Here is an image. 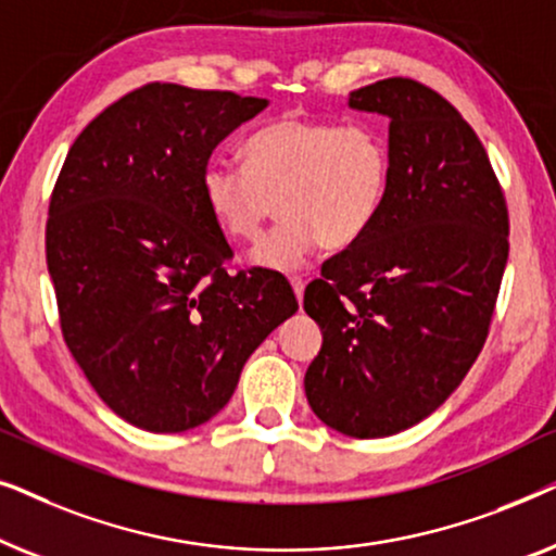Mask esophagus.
<instances>
[{"label": "esophagus", "mask_w": 556, "mask_h": 556, "mask_svg": "<svg viewBox=\"0 0 556 556\" xmlns=\"http://www.w3.org/2000/svg\"><path fill=\"white\" fill-rule=\"evenodd\" d=\"M291 286H293V293H295V299H303V288H306V280L303 278H299V276H293L291 278Z\"/></svg>", "instance_id": "34e87169"}]
</instances>
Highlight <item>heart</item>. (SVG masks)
Listing matches in <instances>:
<instances>
[{"label":"heart","instance_id":"heart-1","mask_svg":"<svg viewBox=\"0 0 556 556\" xmlns=\"http://www.w3.org/2000/svg\"><path fill=\"white\" fill-rule=\"evenodd\" d=\"M242 159L245 166L227 159L202 166V202L235 242L261 240L278 202L286 219L253 255L270 270L301 268L318 245H354L390 192V143L362 121L280 116L250 136Z\"/></svg>","mask_w":556,"mask_h":556}]
</instances>
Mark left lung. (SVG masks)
Here are the masks:
<instances>
[{
  "instance_id": "1",
  "label": "left lung",
  "mask_w": 556,
  "mask_h": 556,
  "mask_svg": "<svg viewBox=\"0 0 556 556\" xmlns=\"http://www.w3.org/2000/svg\"><path fill=\"white\" fill-rule=\"evenodd\" d=\"M349 105L390 118V192L371 230L306 286L324 344L303 384L318 420L369 440L425 420L473 367L508 261V210L483 143L432 88L387 78Z\"/></svg>"
}]
</instances>
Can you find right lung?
<instances>
[{
	"label": "right lung",
	"mask_w": 556,
	"mask_h": 556,
	"mask_svg": "<svg viewBox=\"0 0 556 556\" xmlns=\"http://www.w3.org/2000/svg\"><path fill=\"white\" fill-rule=\"evenodd\" d=\"M268 101L149 83L83 128L45 230L60 329L105 405L185 432L230 402L248 356L299 311L286 278L227 273L202 202L212 151Z\"/></svg>",
	"instance_id": "add662e5"
}]
</instances>
